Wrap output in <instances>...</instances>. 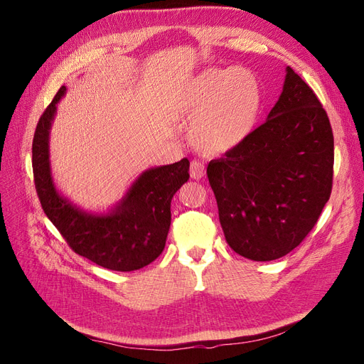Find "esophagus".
<instances>
[{
	"label": "esophagus",
	"mask_w": 364,
	"mask_h": 364,
	"mask_svg": "<svg viewBox=\"0 0 364 364\" xmlns=\"http://www.w3.org/2000/svg\"><path fill=\"white\" fill-rule=\"evenodd\" d=\"M190 174H191V178H193L194 181L203 179V176L206 174L205 164L200 162V161H197V159L191 161V164H190Z\"/></svg>",
	"instance_id": "esophagus-1"
}]
</instances>
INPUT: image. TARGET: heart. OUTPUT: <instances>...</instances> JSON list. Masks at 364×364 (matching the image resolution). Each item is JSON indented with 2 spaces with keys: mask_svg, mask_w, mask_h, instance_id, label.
<instances>
[{
  "mask_svg": "<svg viewBox=\"0 0 364 364\" xmlns=\"http://www.w3.org/2000/svg\"><path fill=\"white\" fill-rule=\"evenodd\" d=\"M182 112L193 117L190 139L209 155H218L243 142L261 107L257 77L245 68H208L186 85Z\"/></svg>",
  "mask_w": 364,
  "mask_h": 364,
  "instance_id": "heart-1",
  "label": "heart"
}]
</instances>
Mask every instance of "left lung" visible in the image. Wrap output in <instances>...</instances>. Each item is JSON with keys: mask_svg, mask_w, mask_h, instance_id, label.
Returning a JSON list of instances; mask_svg holds the SVG:
<instances>
[{"mask_svg": "<svg viewBox=\"0 0 364 364\" xmlns=\"http://www.w3.org/2000/svg\"><path fill=\"white\" fill-rule=\"evenodd\" d=\"M334 135L314 91L290 67L266 123L208 164L228 245L253 261L299 246L333 190Z\"/></svg>", "mask_w": 364, "mask_h": 364, "instance_id": "obj_1", "label": "left lung"}]
</instances>
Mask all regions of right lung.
<instances>
[{
  "instance_id": "add662e5",
  "label": "right lung",
  "mask_w": 364,
  "mask_h": 364,
  "mask_svg": "<svg viewBox=\"0 0 364 364\" xmlns=\"http://www.w3.org/2000/svg\"><path fill=\"white\" fill-rule=\"evenodd\" d=\"M63 94L65 86L41 115L33 136V178L43 213L79 255L115 272L142 269L165 247L171 223V199L190 179V162L182 159L142 173L111 214L91 215L79 211L59 196L50 174L48 130Z\"/></svg>"
}]
</instances>
